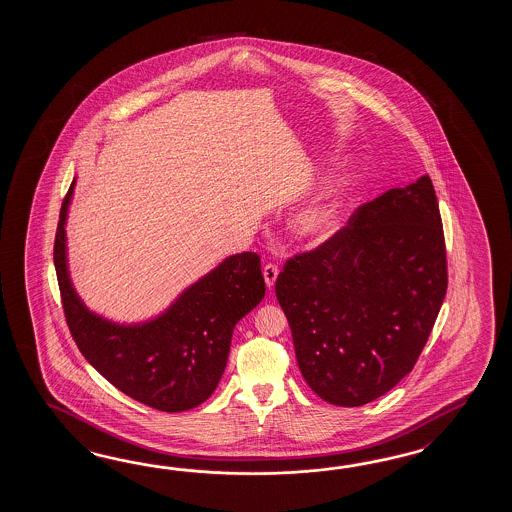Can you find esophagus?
Wrapping results in <instances>:
<instances>
[{"label": "esophagus", "instance_id": "1", "mask_svg": "<svg viewBox=\"0 0 512 512\" xmlns=\"http://www.w3.org/2000/svg\"><path fill=\"white\" fill-rule=\"evenodd\" d=\"M278 272H280L278 271V267H276V265H272V263L263 267V278H265V283H267V287H269V289L274 287L276 278H278Z\"/></svg>", "mask_w": 512, "mask_h": 512}]
</instances>
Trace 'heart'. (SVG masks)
<instances>
[{
    "instance_id": "1",
    "label": "heart",
    "mask_w": 512,
    "mask_h": 512,
    "mask_svg": "<svg viewBox=\"0 0 512 512\" xmlns=\"http://www.w3.org/2000/svg\"><path fill=\"white\" fill-rule=\"evenodd\" d=\"M351 181L346 174L331 179L311 201H307L291 219L296 241L305 247L324 245L337 234L346 216Z\"/></svg>"
}]
</instances>
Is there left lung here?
<instances>
[{"label": "left lung", "instance_id": "1", "mask_svg": "<svg viewBox=\"0 0 512 512\" xmlns=\"http://www.w3.org/2000/svg\"><path fill=\"white\" fill-rule=\"evenodd\" d=\"M445 236L428 175L357 208L287 260L276 298L298 368L327 403L362 406L414 370L445 300Z\"/></svg>", "mask_w": 512, "mask_h": 512}]
</instances>
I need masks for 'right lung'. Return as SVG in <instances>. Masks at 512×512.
Instances as JSON below:
<instances>
[{
    "instance_id": "add662e5",
    "label": "right lung",
    "mask_w": 512,
    "mask_h": 512,
    "mask_svg": "<svg viewBox=\"0 0 512 512\" xmlns=\"http://www.w3.org/2000/svg\"><path fill=\"white\" fill-rule=\"evenodd\" d=\"M71 188L56 229L55 267L67 326L78 349L120 392L161 412H185L214 393L229 359L234 327L265 296L260 256L234 254L186 287L161 315L120 324L93 313L67 265Z\"/></svg>"
}]
</instances>
